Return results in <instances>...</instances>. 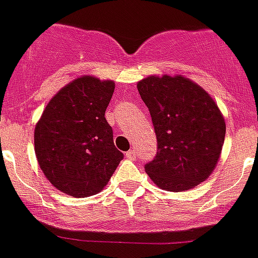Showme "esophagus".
<instances>
[{"mask_svg": "<svg viewBox=\"0 0 258 258\" xmlns=\"http://www.w3.org/2000/svg\"><path fill=\"white\" fill-rule=\"evenodd\" d=\"M126 158L130 159V160H135V159H136V151H135V150L127 151Z\"/></svg>", "mask_w": 258, "mask_h": 258, "instance_id": "obj_1", "label": "esophagus"}]
</instances>
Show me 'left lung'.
Returning a JSON list of instances; mask_svg holds the SVG:
<instances>
[{"instance_id": "left-lung-1", "label": "left lung", "mask_w": 258, "mask_h": 258, "mask_svg": "<svg viewBox=\"0 0 258 258\" xmlns=\"http://www.w3.org/2000/svg\"><path fill=\"white\" fill-rule=\"evenodd\" d=\"M137 90L153 119L158 153L145 170L159 188L182 192L208 179L220 158L225 121L213 96L182 75H151Z\"/></svg>"}]
</instances>
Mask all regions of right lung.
Wrapping results in <instances>:
<instances>
[{
	"label": "right lung",
	"mask_w": 258,
	"mask_h": 258,
	"mask_svg": "<svg viewBox=\"0 0 258 258\" xmlns=\"http://www.w3.org/2000/svg\"><path fill=\"white\" fill-rule=\"evenodd\" d=\"M113 91L114 81L84 75L43 110L34 131L35 155L58 191L74 197L99 194L123 159L104 117Z\"/></svg>",
	"instance_id": "obj_1"
}]
</instances>
